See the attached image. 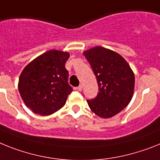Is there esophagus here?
Listing matches in <instances>:
<instances>
[{
    "label": "esophagus",
    "instance_id": "1",
    "mask_svg": "<svg viewBox=\"0 0 160 160\" xmlns=\"http://www.w3.org/2000/svg\"><path fill=\"white\" fill-rule=\"evenodd\" d=\"M76 89H77L78 91H82V89H83V85H80V86H78L77 88H76Z\"/></svg>",
    "mask_w": 160,
    "mask_h": 160
}]
</instances>
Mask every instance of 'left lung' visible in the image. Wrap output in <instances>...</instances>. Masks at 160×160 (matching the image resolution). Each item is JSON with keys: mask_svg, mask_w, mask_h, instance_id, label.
<instances>
[{"mask_svg": "<svg viewBox=\"0 0 160 160\" xmlns=\"http://www.w3.org/2000/svg\"><path fill=\"white\" fill-rule=\"evenodd\" d=\"M84 56L90 64L98 84L99 92L87 102L98 116L108 119L119 113L133 96L135 76L121 55L101 46L85 50Z\"/></svg>", "mask_w": 160, "mask_h": 160, "instance_id": "obj_1", "label": "left lung"}]
</instances>
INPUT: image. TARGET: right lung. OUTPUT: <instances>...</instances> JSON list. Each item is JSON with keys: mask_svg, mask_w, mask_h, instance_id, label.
Returning <instances> with one entry per match:
<instances>
[{"mask_svg": "<svg viewBox=\"0 0 160 160\" xmlns=\"http://www.w3.org/2000/svg\"><path fill=\"white\" fill-rule=\"evenodd\" d=\"M69 57L68 52L47 51L30 62L21 72L18 84L20 96L34 113L52 115L65 105L72 91L65 68Z\"/></svg>", "mask_w": 160, "mask_h": 160, "instance_id": "obj_1", "label": "right lung"}]
</instances>
